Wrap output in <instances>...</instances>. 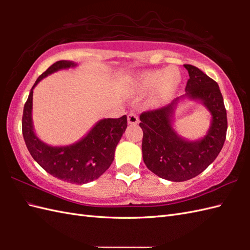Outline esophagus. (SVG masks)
I'll use <instances>...</instances> for the list:
<instances>
[{"instance_id":"34e87169","label":"esophagus","mask_w":250,"mask_h":250,"mask_svg":"<svg viewBox=\"0 0 250 250\" xmlns=\"http://www.w3.org/2000/svg\"><path fill=\"white\" fill-rule=\"evenodd\" d=\"M139 116H137L136 113H130L128 115V124L129 125H137L139 124Z\"/></svg>"}]
</instances>
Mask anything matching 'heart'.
<instances>
[{
  "label": "heart",
  "instance_id": "b5f03b06",
  "mask_svg": "<svg viewBox=\"0 0 250 250\" xmlns=\"http://www.w3.org/2000/svg\"><path fill=\"white\" fill-rule=\"evenodd\" d=\"M180 83H182V74L175 67L148 71L139 76V84L144 91H151L158 87L157 95L160 101H166L171 98L176 92Z\"/></svg>",
  "mask_w": 250,
  "mask_h": 250
}]
</instances>
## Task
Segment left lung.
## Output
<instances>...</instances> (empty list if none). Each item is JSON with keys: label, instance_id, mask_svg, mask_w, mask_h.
<instances>
[{"label": "left lung", "instance_id": "1", "mask_svg": "<svg viewBox=\"0 0 250 250\" xmlns=\"http://www.w3.org/2000/svg\"><path fill=\"white\" fill-rule=\"evenodd\" d=\"M184 66L189 73L186 93L164 107L140 116L143 160L152 173L171 182H185L203 172L219 155L228 129L227 110L218 83L198 67ZM185 97L200 100L212 115L211 126L203 139L185 140L172 129L174 109Z\"/></svg>", "mask_w": 250, "mask_h": 250}]
</instances>
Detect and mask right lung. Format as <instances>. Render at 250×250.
<instances>
[{
	"mask_svg": "<svg viewBox=\"0 0 250 250\" xmlns=\"http://www.w3.org/2000/svg\"><path fill=\"white\" fill-rule=\"evenodd\" d=\"M76 65L73 61H58L36 79L23 107L22 134L31 156L47 173L64 182L82 185L98 179L110 167L116 146L128 125L125 115L117 119H102L81 141L67 146H49L36 136L32 121L33 89L50 74Z\"/></svg>",
	"mask_w": 250,
	"mask_h": 250,
	"instance_id": "obj_1",
	"label": "right lung"
}]
</instances>
